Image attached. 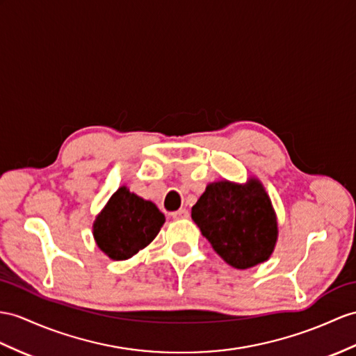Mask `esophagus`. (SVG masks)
Returning <instances> with one entry per match:
<instances>
[{
    "mask_svg": "<svg viewBox=\"0 0 356 356\" xmlns=\"http://www.w3.org/2000/svg\"><path fill=\"white\" fill-rule=\"evenodd\" d=\"M172 218L173 219H188V211L186 208H181V210L172 213Z\"/></svg>",
    "mask_w": 356,
    "mask_h": 356,
    "instance_id": "1",
    "label": "esophagus"
}]
</instances>
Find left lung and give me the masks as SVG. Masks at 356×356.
Here are the masks:
<instances>
[{
  "label": "left lung",
  "instance_id": "8db88e82",
  "mask_svg": "<svg viewBox=\"0 0 356 356\" xmlns=\"http://www.w3.org/2000/svg\"><path fill=\"white\" fill-rule=\"evenodd\" d=\"M192 219L223 261L236 268L264 263L278 238V222L263 184L218 181L192 207Z\"/></svg>",
  "mask_w": 356,
  "mask_h": 356
}]
</instances>
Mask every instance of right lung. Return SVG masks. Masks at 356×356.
<instances>
[{"mask_svg": "<svg viewBox=\"0 0 356 356\" xmlns=\"http://www.w3.org/2000/svg\"><path fill=\"white\" fill-rule=\"evenodd\" d=\"M164 220L157 205L122 186L98 214L93 223V237L104 254L122 261L148 246L157 237Z\"/></svg>", "mask_w": 356, "mask_h": 356, "instance_id": "1", "label": "right lung"}]
</instances>
